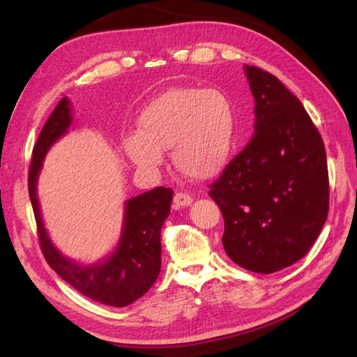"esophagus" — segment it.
I'll return each instance as SVG.
<instances>
[{
  "label": "esophagus",
  "mask_w": 357,
  "mask_h": 357,
  "mask_svg": "<svg viewBox=\"0 0 357 357\" xmlns=\"http://www.w3.org/2000/svg\"><path fill=\"white\" fill-rule=\"evenodd\" d=\"M173 202H174V206H176V207H187V206H190V204L193 202V198L188 193L179 192V193L174 195Z\"/></svg>",
  "instance_id": "obj_1"
}]
</instances>
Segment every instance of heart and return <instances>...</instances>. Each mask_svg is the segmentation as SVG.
<instances>
[{"label":"heart","mask_w":357,"mask_h":357,"mask_svg":"<svg viewBox=\"0 0 357 357\" xmlns=\"http://www.w3.org/2000/svg\"><path fill=\"white\" fill-rule=\"evenodd\" d=\"M234 115L222 90L193 86L170 87L141 112L138 133L127 136L128 159L144 170L162 162L172 149L176 169L193 179L213 178L224 169L234 142Z\"/></svg>","instance_id":"heart-1"}]
</instances>
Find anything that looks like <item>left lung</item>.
Instances as JSON below:
<instances>
[{"label": "left lung", "instance_id": "8db88e82", "mask_svg": "<svg viewBox=\"0 0 357 357\" xmlns=\"http://www.w3.org/2000/svg\"><path fill=\"white\" fill-rule=\"evenodd\" d=\"M245 75L255 135L208 195L224 218L225 253L268 275L302 259L327 221V155L304 105L275 75L255 66H245Z\"/></svg>", "mask_w": 357, "mask_h": 357}]
</instances>
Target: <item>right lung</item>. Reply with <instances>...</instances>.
Here are the masks:
<instances>
[{"instance_id": "add662e5", "label": "right lung", "mask_w": 357, "mask_h": 357, "mask_svg": "<svg viewBox=\"0 0 357 357\" xmlns=\"http://www.w3.org/2000/svg\"><path fill=\"white\" fill-rule=\"evenodd\" d=\"M72 124L70 101L56 104L38 136L29 170V196L35 213L41 252L50 267L86 298L110 307L130 305L146 294L161 270V229L170 215L172 188L156 187L126 202L124 227L119 244L107 259L81 265L58 252L41 219L36 181L52 144Z\"/></svg>"}]
</instances>
